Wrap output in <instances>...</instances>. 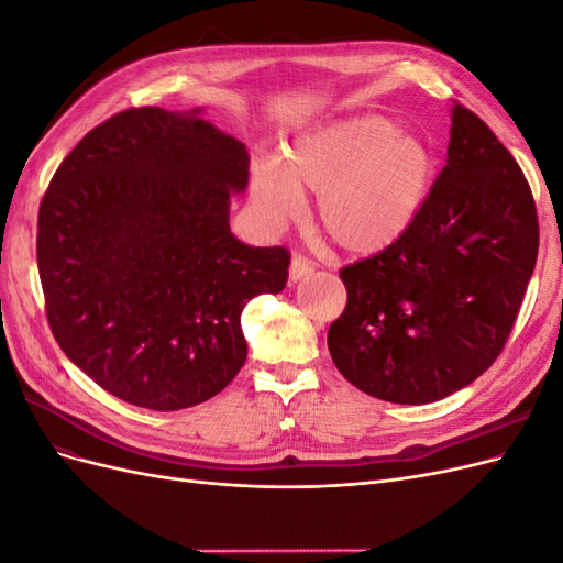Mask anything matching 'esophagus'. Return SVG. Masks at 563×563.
I'll use <instances>...</instances> for the list:
<instances>
[{
  "label": "esophagus",
  "mask_w": 563,
  "mask_h": 563,
  "mask_svg": "<svg viewBox=\"0 0 563 563\" xmlns=\"http://www.w3.org/2000/svg\"><path fill=\"white\" fill-rule=\"evenodd\" d=\"M312 272H314V263L310 258H305V255L296 253L294 258H291V267H288V275H291V279L298 282L302 277L312 275Z\"/></svg>",
  "instance_id": "esophagus-1"
}]
</instances>
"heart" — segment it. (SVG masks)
Wrapping results in <instances>:
<instances>
[{"label": "heart", "instance_id": "1", "mask_svg": "<svg viewBox=\"0 0 563 563\" xmlns=\"http://www.w3.org/2000/svg\"><path fill=\"white\" fill-rule=\"evenodd\" d=\"M434 180V155L420 135L385 117H356L302 133L277 159H258L251 197L272 223L302 213L319 195V223L347 253H378L411 230Z\"/></svg>", "mask_w": 563, "mask_h": 563}]
</instances>
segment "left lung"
Wrapping results in <instances>:
<instances>
[{"instance_id":"obj_1","label":"left lung","mask_w":563,"mask_h":563,"mask_svg":"<svg viewBox=\"0 0 563 563\" xmlns=\"http://www.w3.org/2000/svg\"><path fill=\"white\" fill-rule=\"evenodd\" d=\"M538 211L517 159L453 106L449 159L399 242L340 269L338 371L366 395L430 404L498 360L538 258Z\"/></svg>"}]
</instances>
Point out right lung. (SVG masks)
I'll use <instances>...</instances> for the list:
<instances>
[{
    "mask_svg": "<svg viewBox=\"0 0 563 563\" xmlns=\"http://www.w3.org/2000/svg\"><path fill=\"white\" fill-rule=\"evenodd\" d=\"M190 114L129 108L91 129L51 178L37 265L51 333L117 399L180 411L246 362L244 305L286 286L291 253L230 232L246 147Z\"/></svg>",
    "mask_w": 563,
    "mask_h": 563,
    "instance_id": "add662e5",
    "label": "right lung"
}]
</instances>
